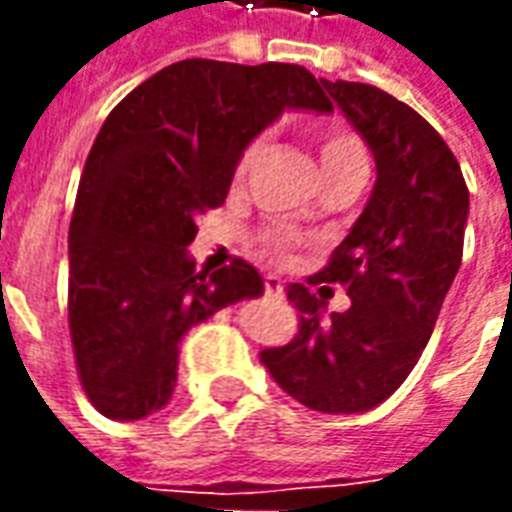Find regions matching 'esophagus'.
Segmentation results:
<instances>
[{"mask_svg":"<svg viewBox=\"0 0 512 512\" xmlns=\"http://www.w3.org/2000/svg\"><path fill=\"white\" fill-rule=\"evenodd\" d=\"M263 288H266L268 299H282V296H285V285H282V279L274 277V274H266V277H263Z\"/></svg>","mask_w":512,"mask_h":512,"instance_id":"34e87169","label":"esophagus"}]
</instances>
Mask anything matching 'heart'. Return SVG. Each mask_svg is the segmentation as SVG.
Here are the masks:
<instances>
[{
  "instance_id": "heart-1",
  "label": "heart",
  "mask_w": 512,
  "mask_h": 512,
  "mask_svg": "<svg viewBox=\"0 0 512 512\" xmlns=\"http://www.w3.org/2000/svg\"><path fill=\"white\" fill-rule=\"evenodd\" d=\"M255 150L257 145L246 147L244 156L238 161V175H244V169L249 167ZM315 153H318V164H321L323 175H329V172L345 167L351 161H365V150H362L359 136L345 126H337V123H323V126L315 128ZM266 241L277 252L288 249V235L279 233V230H268Z\"/></svg>"
}]
</instances>
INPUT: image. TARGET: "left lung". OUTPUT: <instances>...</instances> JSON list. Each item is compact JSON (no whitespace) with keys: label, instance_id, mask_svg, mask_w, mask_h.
Returning a JSON list of instances; mask_svg holds the SVG:
<instances>
[{"label":"left lung","instance_id":"1","mask_svg":"<svg viewBox=\"0 0 512 512\" xmlns=\"http://www.w3.org/2000/svg\"><path fill=\"white\" fill-rule=\"evenodd\" d=\"M323 87L378 172L362 216L310 279L345 285L351 307L323 321V301L288 285L299 334L260 351V362L312 411L356 414L384 403L425 351L461 266L469 189L447 142L411 106L373 84L323 79Z\"/></svg>","mask_w":512,"mask_h":512}]
</instances>
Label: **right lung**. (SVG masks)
<instances>
[{
    "label": "right lung",
    "instance_id": "1",
    "mask_svg": "<svg viewBox=\"0 0 512 512\" xmlns=\"http://www.w3.org/2000/svg\"><path fill=\"white\" fill-rule=\"evenodd\" d=\"M285 109L332 112L301 65L183 60L109 112L68 233V326L84 392L131 422L169 403L183 334L263 293L255 266L194 268L197 219L227 200L246 145Z\"/></svg>",
    "mask_w": 512,
    "mask_h": 512
}]
</instances>
